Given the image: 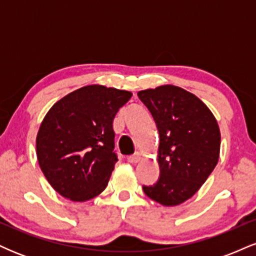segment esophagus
<instances>
[{
	"instance_id": "obj_1",
	"label": "esophagus",
	"mask_w": 256,
	"mask_h": 256,
	"mask_svg": "<svg viewBox=\"0 0 256 256\" xmlns=\"http://www.w3.org/2000/svg\"><path fill=\"white\" fill-rule=\"evenodd\" d=\"M140 158H142V154H140V152H134V155L128 156V161L131 164H137Z\"/></svg>"
}]
</instances>
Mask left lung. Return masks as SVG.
I'll list each match as a JSON object with an SVG mask.
<instances>
[{"label":"left lung","instance_id":"left-lung-1","mask_svg":"<svg viewBox=\"0 0 256 256\" xmlns=\"http://www.w3.org/2000/svg\"><path fill=\"white\" fill-rule=\"evenodd\" d=\"M160 134V178L143 192L162 206L192 198L218 164L220 130L213 113L198 96L174 85L137 94Z\"/></svg>","mask_w":256,"mask_h":256}]
</instances>
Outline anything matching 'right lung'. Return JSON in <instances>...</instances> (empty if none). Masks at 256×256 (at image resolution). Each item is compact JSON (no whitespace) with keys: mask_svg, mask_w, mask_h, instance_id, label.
<instances>
[{"mask_svg":"<svg viewBox=\"0 0 256 256\" xmlns=\"http://www.w3.org/2000/svg\"><path fill=\"white\" fill-rule=\"evenodd\" d=\"M132 94L88 85L58 101L44 116L36 138L44 177L64 198L84 202L107 186L118 156L113 119Z\"/></svg>","mask_w":256,"mask_h":256,"instance_id":"right-lung-1","label":"right lung"}]
</instances>
